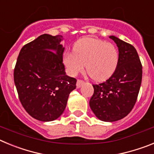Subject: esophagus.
Instances as JSON below:
<instances>
[{
	"mask_svg": "<svg viewBox=\"0 0 154 154\" xmlns=\"http://www.w3.org/2000/svg\"><path fill=\"white\" fill-rule=\"evenodd\" d=\"M83 83H84V81H82V80L81 79H78L77 80V83H76V86L78 87V88H79V87H81V85Z\"/></svg>",
	"mask_w": 154,
	"mask_h": 154,
	"instance_id": "34e87169",
	"label": "esophagus"
}]
</instances>
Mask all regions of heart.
<instances>
[{"label":"heart","mask_w":154,"mask_h":154,"mask_svg":"<svg viewBox=\"0 0 154 154\" xmlns=\"http://www.w3.org/2000/svg\"><path fill=\"white\" fill-rule=\"evenodd\" d=\"M63 63L71 75L82 72L85 65L88 75L95 81L107 79L119 63V51L112 43L93 38H83L73 46V52L65 53Z\"/></svg>","instance_id":"b5f03b06"}]
</instances>
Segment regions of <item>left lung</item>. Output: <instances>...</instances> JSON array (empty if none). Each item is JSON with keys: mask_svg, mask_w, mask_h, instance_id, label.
Returning a JSON list of instances; mask_svg holds the SVG:
<instances>
[{"mask_svg": "<svg viewBox=\"0 0 154 154\" xmlns=\"http://www.w3.org/2000/svg\"><path fill=\"white\" fill-rule=\"evenodd\" d=\"M119 49V63L113 74L104 82L94 84L89 101L96 117L105 122L123 119L133 109L142 82V64L132 45L110 36Z\"/></svg>", "mask_w": 154, "mask_h": 154, "instance_id": "8db88e82", "label": "left lung"}]
</instances>
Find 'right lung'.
I'll use <instances>...</instances> for the list:
<instances>
[{"mask_svg":"<svg viewBox=\"0 0 154 154\" xmlns=\"http://www.w3.org/2000/svg\"><path fill=\"white\" fill-rule=\"evenodd\" d=\"M62 39V35L44 34L24 45L14 70L21 105L30 116L43 122L62 115L76 87V79L65 75Z\"/></svg>","mask_w":154,"mask_h":154,"instance_id":"right-lung-1","label":"right lung"}]
</instances>
